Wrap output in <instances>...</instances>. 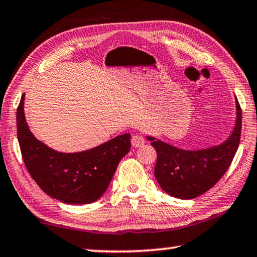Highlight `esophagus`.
I'll use <instances>...</instances> for the list:
<instances>
[{"label":"esophagus","instance_id":"obj_1","mask_svg":"<svg viewBox=\"0 0 257 257\" xmlns=\"http://www.w3.org/2000/svg\"><path fill=\"white\" fill-rule=\"evenodd\" d=\"M145 144V140L143 136L141 135H134L132 137V145L134 148H141Z\"/></svg>","mask_w":257,"mask_h":257}]
</instances>
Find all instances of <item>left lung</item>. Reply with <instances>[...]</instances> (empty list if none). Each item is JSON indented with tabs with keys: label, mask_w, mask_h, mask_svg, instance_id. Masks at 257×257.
Here are the masks:
<instances>
[{
	"label": "left lung",
	"mask_w": 257,
	"mask_h": 257,
	"mask_svg": "<svg viewBox=\"0 0 257 257\" xmlns=\"http://www.w3.org/2000/svg\"><path fill=\"white\" fill-rule=\"evenodd\" d=\"M236 120L228 139L216 147L202 150H183L155 137L147 136L157 151L155 177L171 196L191 200L204 194L228 170L240 143L242 114L235 97Z\"/></svg>",
	"instance_id": "left-lung-1"
}]
</instances>
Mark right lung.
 I'll return each mask as SVG.
<instances>
[{
  "label": "right lung",
  "instance_id": "add662e5",
  "mask_svg": "<svg viewBox=\"0 0 257 257\" xmlns=\"http://www.w3.org/2000/svg\"><path fill=\"white\" fill-rule=\"evenodd\" d=\"M25 94L17 108V137L23 160L37 185L48 196L67 204H89L104 195L120 160L130 149L123 134L90 150L64 153L48 148L29 128Z\"/></svg>",
  "mask_w": 257,
  "mask_h": 257
}]
</instances>
